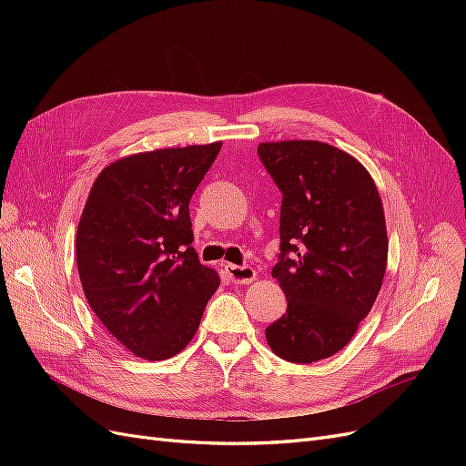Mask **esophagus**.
<instances>
[{
  "instance_id": "obj_1",
  "label": "esophagus",
  "mask_w": 466,
  "mask_h": 466,
  "mask_svg": "<svg viewBox=\"0 0 466 466\" xmlns=\"http://www.w3.org/2000/svg\"><path fill=\"white\" fill-rule=\"evenodd\" d=\"M225 274H228L229 279L235 281V284H248V281H252V279L257 278L255 268H250V266H235V264H225Z\"/></svg>"
}]
</instances>
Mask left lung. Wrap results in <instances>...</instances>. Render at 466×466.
<instances>
[{
	"instance_id": "1",
	"label": "left lung",
	"mask_w": 466,
	"mask_h": 466,
	"mask_svg": "<svg viewBox=\"0 0 466 466\" xmlns=\"http://www.w3.org/2000/svg\"><path fill=\"white\" fill-rule=\"evenodd\" d=\"M257 153L281 192L272 276L288 299L266 342L281 360L313 363L340 351L377 299L389 250L383 204L342 149L289 139Z\"/></svg>"
}]
</instances>
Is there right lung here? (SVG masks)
I'll use <instances>...</instances> for the list:
<instances>
[{
    "label": "right lung",
    "instance_id": "right-lung-1",
    "mask_svg": "<svg viewBox=\"0 0 466 466\" xmlns=\"http://www.w3.org/2000/svg\"><path fill=\"white\" fill-rule=\"evenodd\" d=\"M221 144L137 153L96 177L79 219L83 291L105 329L137 358H173L219 288L192 245L190 198Z\"/></svg>",
    "mask_w": 466,
    "mask_h": 466
}]
</instances>
